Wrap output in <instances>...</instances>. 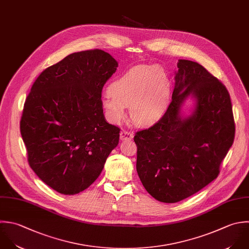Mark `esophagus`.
<instances>
[{
    "mask_svg": "<svg viewBox=\"0 0 249 249\" xmlns=\"http://www.w3.org/2000/svg\"><path fill=\"white\" fill-rule=\"evenodd\" d=\"M134 138V134L132 132L129 131H125L123 130L120 133V140L121 141H127V140H132Z\"/></svg>",
    "mask_w": 249,
    "mask_h": 249,
    "instance_id": "1",
    "label": "esophagus"
}]
</instances>
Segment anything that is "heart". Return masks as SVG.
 I'll return each instance as SVG.
<instances>
[{"label": "heart", "mask_w": 249, "mask_h": 249, "mask_svg": "<svg viewBox=\"0 0 249 249\" xmlns=\"http://www.w3.org/2000/svg\"><path fill=\"white\" fill-rule=\"evenodd\" d=\"M102 99L107 116L119 123L130 107L132 119L141 126L157 123L166 113L171 98L172 83L166 71L159 66H141L115 78Z\"/></svg>", "instance_id": "heart-1"}]
</instances>
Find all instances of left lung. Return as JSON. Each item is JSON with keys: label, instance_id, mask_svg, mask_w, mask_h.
<instances>
[{"label": "left lung", "instance_id": "1", "mask_svg": "<svg viewBox=\"0 0 249 249\" xmlns=\"http://www.w3.org/2000/svg\"><path fill=\"white\" fill-rule=\"evenodd\" d=\"M189 98L194 106L186 114L184 106ZM234 138L232 103L226 87L202 65L179 59L166 113L134 138L139 178L157 201H182L217 178Z\"/></svg>", "mask_w": 249, "mask_h": 249}]
</instances>
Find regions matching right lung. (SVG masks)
<instances>
[{"label":"right lung","instance_id":"add662e5","mask_svg":"<svg viewBox=\"0 0 249 249\" xmlns=\"http://www.w3.org/2000/svg\"><path fill=\"white\" fill-rule=\"evenodd\" d=\"M117 67L101 49L71 53L45 69L26 99L20 132L29 165L61 194L88 188L118 144L120 129L107 122L101 100Z\"/></svg>","mask_w":249,"mask_h":249}]
</instances>
